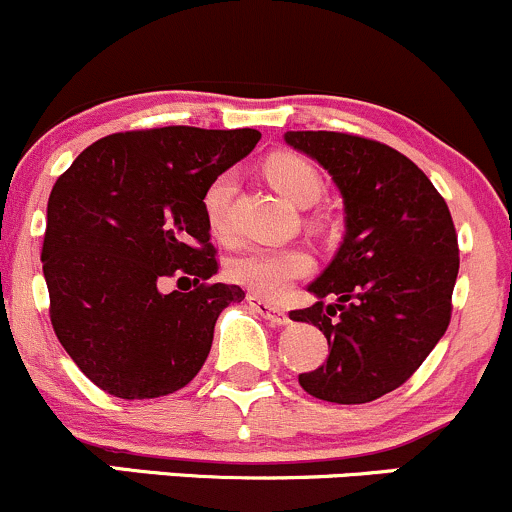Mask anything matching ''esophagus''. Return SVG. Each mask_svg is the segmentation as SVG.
I'll return each mask as SVG.
<instances>
[{"label": "esophagus", "instance_id": "esophagus-1", "mask_svg": "<svg viewBox=\"0 0 512 512\" xmlns=\"http://www.w3.org/2000/svg\"><path fill=\"white\" fill-rule=\"evenodd\" d=\"M247 301H250L252 309H255L257 314L262 316V319L270 321V324H274V326H287L289 324V316L284 314V309H279V306L270 304V301L255 297V294H252V297H247Z\"/></svg>", "mask_w": 512, "mask_h": 512}]
</instances>
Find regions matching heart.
Masks as SVG:
<instances>
[{
	"instance_id": "obj_1",
	"label": "heart",
	"mask_w": 512,
	"mask_h": 512,
	"mask_svg": "<svg viewBox=\"0 0 512 512\" xmlns=\"http://www.w3.org/2000/svg\"><path fill=\"white\" fill-rule=\"evenodd\" d=\"M267 181L297 206H309L321 196V176L306 159L294 154H272L265 161ZM238 179L233 171H223L203 193V213L213 235L225 238L230 233V203H233ZM311 260L294 247H250L228 262V277L240 287L260 297L274 299L287 292L289 284L309 272Z\"/></svg>"
}]
</instances>
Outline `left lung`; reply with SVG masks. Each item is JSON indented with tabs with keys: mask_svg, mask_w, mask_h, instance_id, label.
<instances>
[{
	"mask_svg": "<svg viewBox=\"0 0 512 512\" xmlns=\"http://www.w3.org/2000/svg\"><path fill=\"white\" fill-rule=\"evenodd\" d=\"M284 142L331 174L346 223L336 257L309 284L316 304L289 314L328 341L326 363L299 385L338 405L373 402L410 380L449 326L454 220L427 174L387 144L343 132H287Z\"/></svg>",
	"mask_w": 512,
	"mask_h": 512,
	"instance_id": "8db88e82",
	"label": "left lung"
}]
</instances>
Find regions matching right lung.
<instances>
[{"label": "right lung", "instance_id": "right-lung-1", "mask_svg": "<svg viewBox=\"0 0 512 512\" xmlns=\"http://www.w3.org/2000/svg\"><path fill=\"white\" fill-rule=\"evenodd\" d=\"M257 129L159 127L90 144L48 196L43 277L58 341L100 390L149 400L196 378L220 311L245 299L218 272L203 193ZM169 278L193 283L165 292Z\"/></svg>", "mask_w": 512, "mask_h": 512}]
</instances>
